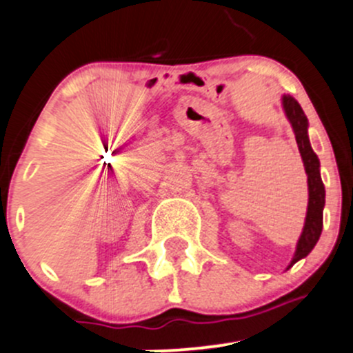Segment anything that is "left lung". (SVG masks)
<instances>
[{"instance_id": "1", "label": "left lung", "mask_w": 353, "mask_h": 353, "mask_svg": "<svg viewBox=\"0 0 353 353\" xmlns=\"http://www.w3.org/2000/svg\"><path fill=\"white\" fill-rule=\"evenodd\" d=\"M281 106H283L285 114H287L288 121H290L292 128H294L296 145H299V152L302 156L303 168H305L307 173V187H309L305 223H303L302 233H300V239L296 242L294 257H292L290 264L287 268V270H290L296 261L309 256L310 250L314 249V245L319 240L321 232H323V209L326 190H324L323 180H321L319 158H317V154L310 148L309 134H307L309 120H307L305 113H303L300 104L295 101V97L288 96V94L281 96Z\"/></svg>"}]
</instances>
